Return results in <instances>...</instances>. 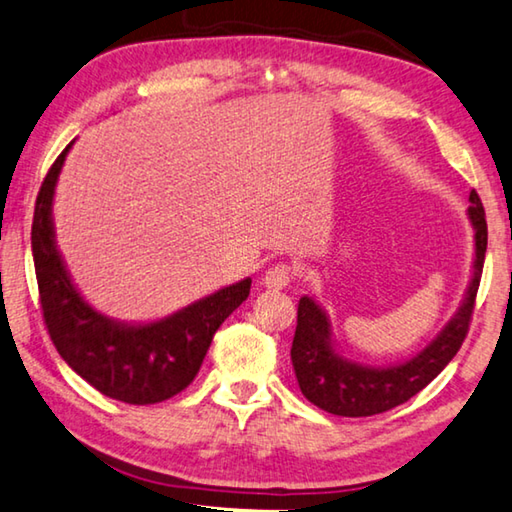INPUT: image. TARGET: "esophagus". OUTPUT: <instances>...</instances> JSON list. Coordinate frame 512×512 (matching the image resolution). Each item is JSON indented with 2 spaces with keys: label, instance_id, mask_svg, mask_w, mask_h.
I'll list each match as a JSON object with an SVG mask.
<instances>
[{
  "label": "esophagus",
  "instance_id": "1",
  "mask_svg": "<svg viewBox=\"0 0 512 512\" xmlns=\"http://www.w3.org/2000/svg\"><path fill=\"white\" fill-rule=\"evenodd\" d=\"M292 279V270L288 265H274L263 274V286L270 290H283Z\"/></svg>",
  "mask_w": 512,
  "mask_h": 512
}]
</instances>
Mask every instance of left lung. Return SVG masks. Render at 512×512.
Returning <instances> with one entry per match:
<instances>
[{
    "mask_svg": "<svg viewBox=\"0 0 512 512\" xmlns=\"http://www.w3.org/2000/svg\"><path fill=\"white\" fill-rule=\"evenodd\" d=\"M469 224L474 229L472 279L454 317L415 356L395 365H365L342 356L333 340L331 320L313 297L304 295L297 306V331L290 358L297 383L311 404L340 417H370L404 404L438 376L463 345L479 290L488 224L476 192H469Z\"/></svg>",
    "mask_w": 512,
    "mask_h": 512,
    "instance_id": "left-lung-1",
    "label": "left lung"
}]
</instances>
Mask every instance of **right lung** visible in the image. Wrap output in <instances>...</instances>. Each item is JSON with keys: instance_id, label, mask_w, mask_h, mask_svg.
I'll list each match as a JSON object with an SVG mask.
<instances>
[{"instance_id": "add662e5", "label": "right lung", "mask_w": 512, "mask_h": 512, "mask_svg": "<svg viewBox=\"0 0 512 512\" xmlns=\"http://www.w3.org/2000/svg\"><path fill=\"white\" fill-rule=\"evenodd\" d=\"M74 140L56 158L36 199L31 251L47 331L58 354L102 395L133 406L158 404L195 379L215 331L249 297L251 279L192 301L154 322L113 320L92 308L74 286L54 229L58 174Z\"/></svg>"}]
</instances>
